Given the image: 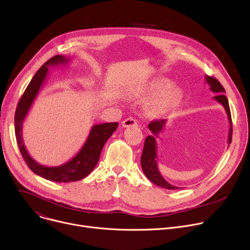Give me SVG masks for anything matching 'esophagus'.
Segmentation results:
<instances>
[{"label":"esophagus","instance_id":"34e87169","mask_svg":"<svg viewBox=\"0 0 250 250\" xmlns=\"http://www.w3.org/2000/svg\"><path fill=\"white\" fill-rule=\"evenodd\" d=\"M122 125H123L124 127L135 126V125H138V122H137V120L132 119V118H127V119H125V120L122 123Z\"/></svg>","mask_w":250,"mask_h":250}]
</instances>
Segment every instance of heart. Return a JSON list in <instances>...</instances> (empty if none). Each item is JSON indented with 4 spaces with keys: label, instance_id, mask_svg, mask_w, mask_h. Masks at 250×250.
Here are the masks:
<instances>
[{
    "label": "heart",
    "instance_id": "b5f03b06",
    "mask_svg": "<svg viewBox=\"0 0 250 250\" xmlns=\"http://www.w3.org/2000/svg\"><path fill=\"white\" fill-rule=\"evenodd\" d=\"M170 86L171 82L165 78H158L148 82L145 89L146 95H155L161 92L151 105L152 112L172 108L179 102V90L177 88H169Z\"/></svg>",
    "mask_w": 250,
    "mask_h": 250
}]
</instances>
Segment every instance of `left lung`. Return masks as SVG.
<instances>
[{
	"label": "left lung",
	"instance_id": "1",
	"mask_svg": "<svg viewBox=\"0 0 250 250\" xmlns=\"http://www.w3.org/2000/svg\"><path fill=\"white\" fill-rule=\"evenodd\" d=\"M205 80L209 84L211 91L214 93H217V95L214 96V99L216 102H218L219 104H221L223 105V107L225 108V111L227 113L229 125H230L229 132H228V146H229L231 144V140H232V123H231V113H230L228 99L224 95L225 89L221 85V83L214 77L206 75ZM166 123H167V121L166 120L153 121L149 123L148 129L152 131V135L147 136L146 138L143 154H142V158H141V164H142V169L144 171V174L149 181L153 182L154 184H156L162 188L168 189V190H177L178 187L171 185L170 183L166 181L158 169L156 137H158V135L164 129Z\"/></svg>",
	"mask_w": 250,
	"mask_h": 250
}]
</instances>
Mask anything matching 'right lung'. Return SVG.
<instances>
[{
    "instance_id": "right-lung-1",
    "label": "right lung",
    "mask_w": 250,
    "mask_h": 250,
    "mask_svg": "<svg viewBox=\"0 0 250 250\" xmlns=\"http://www.w3.org/2000/svg\"><path fill=\"white\" fill-rule=\"evenodd\" d=\"M69 60V58L64 55H56L45 62L30 81L29 85L20 98L15 113L16 139L27 166L36 175L46 180L58 183L75 182L88 176L98 163L104 144L119 125L118 123L94 125L91 127L85 144L83 145L78 154L60 166L47 167V166H43L36 162L29 155L23 141V123L48 75V68L50 66L68 64Z\"/></svg>"
}]
</instances>
